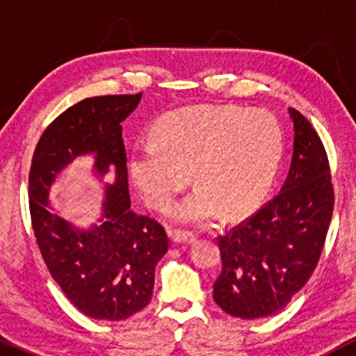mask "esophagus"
I'll return each mask as SVG.
<instances>
[{"label": "esophagus", "mask_w": 356, "mask_h": 356, "mask_svg": "<svg viewBox=\"0 0 356 356\" xmlns=\"http://www.w3.org/2000/svg\"><path fill=\"white\" fill-rule=\"evenodd\" d=\"M169 234L175 244H192L195 241V236L186 231H170Z\"/></svg>", "instance_id": "esophagus-1"}]
</instances>
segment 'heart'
<instances>
[{
	"label": "heart",
	"mask_w": 356,
	"mask_h": 356,
	"mask_svg": "<svg viewBox=\"0 0 356 356\" xmlns=\"http://www.w3.org/2000/svg\"><path fill=\"white\" fill-rule=\"evenodd\" d=\"M283 130L271 113L236 105H192L165 113L152 140L134 147L129 174L152 209L167 211L191 181L194 191L172 211L202 226L222 212L239 219L263 201L283 157Z\"/></svg>",
	"instance_id": "b5f03b06"
}]
</instances>
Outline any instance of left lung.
Returning <instances> with one entry per match:
<instances>
[{
    "label": "left lung",
    "mask_w": 356,
    "mask_h": 356,
    "mask_svg": "<svg viewBox=\"0 0 356 356\" xmlns=\"http://www.w3.org/2000/svg\"><path fill=\"white\" fill-rule=\"evenodd\" d=\"M293 157L280 194L252 218L219 238L222 271L214 301L243 320L271 316L309 280L333 214L328 157L306 118L289 108Z\"/></svg>",
    "instance_id": "obj_1"
}]
</instances>
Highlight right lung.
Masks as SVG:
<instances>
[{"mask_svg": "<svg viewBox=\"0 0 356 356\" xmlns=\"http://www.w3.org/2000/svg\"><path fill=\"white\" fill-rule=\"evenodd\" d=\"M137 95L92 97L65 110L36 145L30 170L31 224L53 280L81 313L120 321L144 309L154 291L155 266L169 249L164 227L130 209L122 122ZM79 156H92L104 199L97 223L80 228L51 206L49 191ZM113 174V181L103 177Z\"/></svg>", "mask_w": 356, "mask_h": 356, "instance_id": "1", "label": "right lung"}]
</instances>
